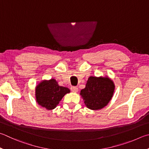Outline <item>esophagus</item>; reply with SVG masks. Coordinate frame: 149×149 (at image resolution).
Masks as SVG:
<instances>
[{
	"label": "esophagus",
	"instance_id": "34e87169",
	"mask_svg": "<svg viewBox=\"0 0 149 149\" xmlns=\"http://www.w3.org/2000/svg\"><path fill=\"white\" fill-rule=\"evenodd\" d=\"M70 89H71V91H73V92H77L78 91V88L77 87V86H71V88H70Z\"/></svg>",
	"mask_w": 149,
	"mask_h": 149
}]
</instances>
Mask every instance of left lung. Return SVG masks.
Returning <instances> with one entry per match:
<instances>
[{
	"label": "left lung",
	"mask_w": 149,
	"mask_h": 149,
	"mask_svg": "<svg viewBox=\"0 0 149 149\" xmlns=\"http://www.w3.org/2000/svg\"><path fill=\"white\" fill-rule=\"evenodd\" d=\"M115 90V85L109 77L91 76L80 94L86 106L92 110H98L108 104Z\"/></svg>",
	"instance_id": "left-lung-1"
}]
</instances>
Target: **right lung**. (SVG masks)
I'll use <instances>...</instances> for the list:
<instances>
[{
	"label": "right lung",
	"mask_w": 149,
	"mask_h": 149,
	"mask_svg": "<svg viewBox=\"0 0 149 149\" xmlns=\"http://www.w3.org/2000/svg\"><path fill=\"white\" fill-rule=\"evenodd\" d=\"M70 92L69 88L59 86L55 79L43 81L36 86V101L42 107L51 110L55 109L63 96Z\"/></svg>",
	"instance_id": "right-lung-1"
}]
</instances>
